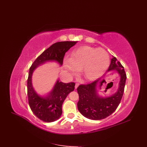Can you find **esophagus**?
Masks as SVG:
<instances>
[{
    "label": "esophagus",
    "mask_w": 147,
    "mask_h": 147,
    "mask_svg": "<svg viewBox=\"0 0 147 147\" xmlns=\"http://www.w3.org/2000/svg\"><path fill=\"white\" fill-rule=\"evenodd\" d=\"M79 85V83H76V85H75V88L77 89V88L78 87Z\"/></svg>",
    "instance_id": "obj_1"
}]
</instances>
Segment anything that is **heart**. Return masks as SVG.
Here are the masks:
<instances>
[{
    "label": "heart",
    "mask_w": 147,
    "mask_h": 147,
    "mask_svg": "<svg viewBox=\"0 0 147 147\" xmlns=\"http://www.w3.org/2000/svg\"><path fill=\"white\" fill-rule=\"evenodd\" d=\"M64 63L71 75L82 70L85 79L93 80L105 72L110 64V57L104 49L84 46L73 51L70 58L65 59Z\"/></svg>",
    "instance_id": "b5f03b06"
}]
</instances>
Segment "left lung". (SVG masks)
<instances>
[{
  "label": "left lung",
  "mask_w": 147,
  "mask_h": 147,
  "mask_svg": "<svg viewBox=\"0 0 147 147\" xmlns=\"http://www.w3.org/2000/svg\"><path fill=\"white\" fill-rule=\"evenodd\" d=\"M115 70L120 76L119 87L113 96L101 98L97 95V86L100 88V83L104 78L96 80L88 84H81L78 88L79 101L78 108L80 113L85 117L92 120H101L109 116L115 111L120 104L123 96L127 75L123 67L115 57L111 59L108 71Z\"/></svg>",
  "instance_id": "left-lung-1"
}]
</instances>
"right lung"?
I'll use <instances>...</instances> for the list:
<instances>
[{
	"instance_id": "1",
	"label": "right lung",
	"mask_w": 147,
	"mask_h": 147,
	"mask_svg": "<svg viewBox=\"0 0 147 147\" xmlns=\"http://www.w3.org/2000/svg\"><path fill=\"white\" fill-rule=\"evenodd\" d=\"M76 43L77 41H64L54 43L37 57L30 68L27 80L29 105L35 116L43 122H51L61 117L63 102L70 92L74 90L75 83L66 84L57 80L50 95L46 97H41L36 94L32 86V72L37 66L47 61H56L62 65L65 53Z\"/></svg>"
}]
</instances>
